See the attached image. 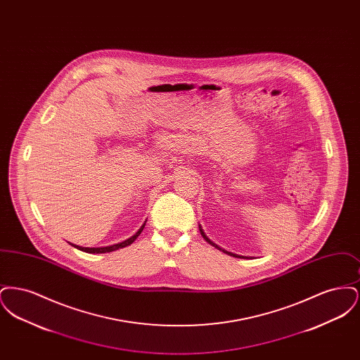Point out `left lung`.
<instances>
[{
  "label": "left lung",
  "instance_id": "obj_1",
  "mask_svg": "<svg viewBox=\"0 0 360 360\" xmlns=\"http://www.w3.org/2000/svg\"><path fill=\"white\" fill-rule=\"evenodd\" d=\"M200 232H201V235H202V236H204V239H205L206 241H207V243H209V244H212V245H213V247H216V248H219V250H220V251H223V252H225V254H228V255H231V257H240L239 255H235V254H232V252H228V251H225V250H223V248H220V247H219V245H217V244H214V243H213V241H212V240L209 239V238H207V236H206V235H205V233H204V231H202V228H201V226H200Z\"/></svg>",
  "mask_w": 360,
  "mask_h": 360
}]
</instances>
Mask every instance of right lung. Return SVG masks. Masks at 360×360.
Returning a JSON list of instances; mask_svg holds the SVG:
<instances>
[{
	"label": "right lung",
	"mask_w": 360,
	"mask_h": 360,
	"mask_svg": "<svg viewBox=\"0 0 360 360\" xmlns=\"http://www.w3.org/2000/svg\"><path fill=\"white\" fill-rule=\"evenodd\" d=\"M144 225H146V223L141 225V228L137 231L136 235H134L132 238H129V239H127L125 241H122V243H119V244L110 245V247H101V248H86V247H79V245H75V244H71V245H74L75 248H78V250H81V251H84V252H89V254H103V252H112V251H116V250H119V248H124V247H127V245L132 244V243L137 239V236L141 233V231H143Z\"/></svg>",
	"instance_id": "right-lung-1"
}]
</instances>
